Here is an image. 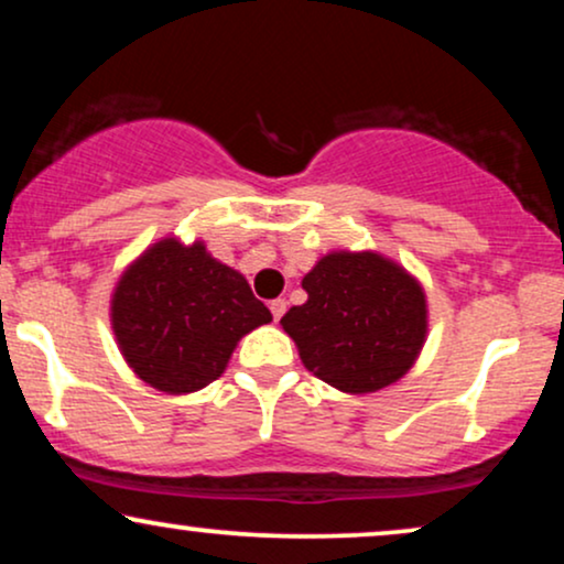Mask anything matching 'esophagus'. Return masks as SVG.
Returning a JSON list of instances; mask_svg holds the SVG:
<instances>
[{
    "instance_id": "34e87169",
    "label": "esophagus",
    "mask_w": 564,
    "mask_h": 564,
    "mask_svg": "<svg viewBox=\"0 0 564 564\" xmlns=\"http://www.w3.org/2000/svg\"><path fill=\"white\" fill-rule=\"evenodd\" d=\"M270 313H273L275 321H281L283 313H286V300H281V296H278V300L270 302Z\"/></svg>"
}]
</instances>
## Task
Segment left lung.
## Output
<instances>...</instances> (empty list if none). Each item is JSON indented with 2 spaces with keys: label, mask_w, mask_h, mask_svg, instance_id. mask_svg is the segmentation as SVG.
Masks as SVG:
<instances>
[{
  "label": "left lung",
  "mask_w": 564,
  "mask_h": 564,
  "mask_svg": "<svg viewBox=\"0 0 564 564\" xmlns=\"http://www.w3.org/2000/svg\"><path fill=\"white\" fill-rule=\"evenodd\" d=\"M307 302L281 318L307 371L349 394L403 379L426 339L422 283L377 251H332L302 278Z\"/></svg>",
  "instance_id": "1"
}]
</instances>
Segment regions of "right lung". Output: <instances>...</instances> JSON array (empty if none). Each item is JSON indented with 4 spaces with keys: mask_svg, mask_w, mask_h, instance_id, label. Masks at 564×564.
<instances>
[{
    "mask_svg": "<svg viewBox=\"0 0 564 564\" xmlns=\"http://www.w3.org/2000/svg\"><path fill=\"white\" fill-rule=\"evenodd\" d=\"M273 321L246 278L206 251L161 238L121 273L111 326L145 384L185 394L223 377L241 336Z\"/></svg>",
    "mask_w": 564,
    "mask_h": 564,
    "instance_id": "add662e5",
    "label": "right lung"
}]
</instances>
